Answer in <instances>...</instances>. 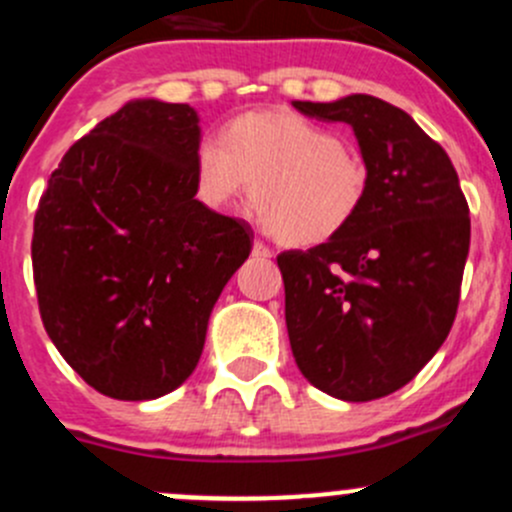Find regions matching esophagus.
Returning a JSON list of instances; mask_svg holds the SVG:
<instances>
[{"mask_svg":"<svg viewBox=\"0 0 512 512\" xmlns=\"http://www.w3.org/2000/svg\"><path fill=\"white\" fill-rule=\"evenodd\" d=\"M254 256H258V258H271V249H268L266 244H263V241H254Z\"/></svg>","mask_w":512,"mask_h":512,"instance_id":"esophagus-1","label":"esophagus"}]
</instances>
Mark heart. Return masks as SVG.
<instances>
[{
  "label": "heart",
  "instance_id": "heart-1",
  "mask_svg": "<svg viewBox=\"0 0 512 512\" xmlns=\"http://www.w3.org/2000/svg\"><path fill=\"white\" fill-rule=\"evenodd\" d=\"M254 219L288 246H318L353 224L368 166L328 126L293 111H246L194 149V196L224 211L246 191Z\"/></svg>",
  "mask_w": 512,
  "mask_h": 512
}]
</instances>
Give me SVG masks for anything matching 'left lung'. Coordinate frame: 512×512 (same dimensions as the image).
<instances>
[{
  "label": "left lung",
  "mask_w": 512,
  "mask_h": 512,
  "mask_svg": "<svg viewBox=\"0 0 512 512\" xmlns=\"http://www.w3.org/2000/svg\"><path fill=\"white\" fill-rule=\"evenodd\" d=\"M293 106L351 126L368 196L336 239L276 258L288 341L318 391L376 401L413 381L448 338L470 249L468 201L443 146L398 106L368 94Z\"/></svg>",
  "instance_id": "8db88e82"
}]
</instances>
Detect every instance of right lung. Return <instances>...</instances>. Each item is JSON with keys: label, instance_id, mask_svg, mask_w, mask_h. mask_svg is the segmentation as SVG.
Returning <instances> with one entry per match:
<instances>
[{"label": "right lung", "instance_id": "1", "mask_svg": "<svg viewBox=\"0 0 512 512\" xmlns=\"http://www.w3.org/2000/svg\"><path fill=\"white\" fill-rule=\"evenodd\" d=\"M199 114L126 101L64 154L34 216L39 313L94 391L151 401L179 388L204 351L214 303L246 261V221L194 196Z\"/></svg>", "mask_w": 512, "mask_h": 512}]
</instances>
